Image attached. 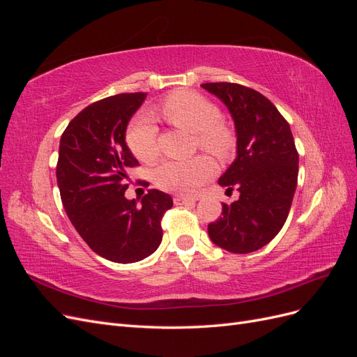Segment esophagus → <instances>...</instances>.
<instances>
[{
    "label": "esophagus",
    "instance_id": "1",
    "mask_svg": "<svg viewBox=\"0 0 357 357\" xmlns=\"http://www.w3.org/2000/svg\"><path fill=\"white\" fill-rule=\"evenodd\" d=\"M197 198H190V197H185V195H176L174 197V204L181 205V204H195Z\"/></svg>",
    "mask_w": 357,
    "mask_h": 357
}]
</instances>
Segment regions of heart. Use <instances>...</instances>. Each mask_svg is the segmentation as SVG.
Here are the masks:
<instances>
[{
	"label": "heart",
	"instance_id": "heart-1",
	"mask_svg": "<svg viewBox=\"0 0 357 357\" xmlns=\"http://www.w3.org/2000/svg\"><path fill=\"white\" fill-rule=\"evenodd\" d=\"M160 114L177 128L195 134L197 144L219 159H228L235 149L232 129L219 122L220 112L211 101L195 92L169 95L160 105ZM126 143L137 159L153 162L159 155L156 128L146 117L129 128ZM214 174V164L207 156L188 160H164L153 169V183L164 190L195 193Z\"/></svg>",
	"mask_w": 357,
	"mask_h": 357
}]
</instances>
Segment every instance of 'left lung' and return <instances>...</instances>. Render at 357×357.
Wrapping results in <instances>:
<instances>
[{
	"label": "left lung",
	"instance_id": "obj_1",
	"mask_svg": "<svg viewBox=\"0 0 357 357\" xmlns=\"http://www.w3.org/2000/svg\"><path fill=\"white\" fill-rule=\"evenodd\" d=\"M228 107L236 131V158L219 185L240 198L222 204L208 225L211 241L231 253H252L282 231L298 183V152L286 119L262 93L236 83H204Z\"/></svg>",
	"mask_w": 357,
	"mask_h": 357
}]
</instances>
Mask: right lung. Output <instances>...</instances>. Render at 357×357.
<instances>
[{
	"label": "right lung",
	"instance_id": "1",
	"mask_svg": "<svg viewBox=\"0 0 357 357\" xmlns=\"http://www.w3.org/2000/svg\"><path fill=\"white\" fill-rule=\"evenodd\" d=\"M146 96L119 93L88 105L59 143L56 180L68 219L96 255L117 264L143 261L156 250L160 220L172 207V198L158 189L142 204L125 198L128 172L138 165L125 132Z\"/></svg>",
	"mask_w": 357,
	"mask_h": 357
}]
</instances>
